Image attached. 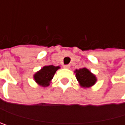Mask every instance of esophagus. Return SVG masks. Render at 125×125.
I'll return each instance as SVG.
<instances>
[{"label": "esophagus", "mask_w": 125, "mask_h": 125, "mask_svg": "<svg viewBox=\"0 0 125 125\" xmlns=\"http://www.w3.org/2000/svg\"><path fill=\"white\" fill-rule=\"evenodd\" d=\"M63 68L68 69V68H70V65H63Z\"/></svg>", "instance_id": "34e87169"}]
</instances>
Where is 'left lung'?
I'll list each match as a JSON object with an SVG mask.
<instances>
[{"label":"left lung","mask_w":125,"mask_h":125,"mask_svg":"<svg viewBox=\"0 0 125 125\" xmlns=\"http://www.w3.org/2000/svg\"><path fill=\"white\" fill-rule=\"evenodd\" d=\"M76 74V78L79 82L80 86L84 88H89L94 85L96 81V77L91 73V72L87 69L86 68H80V69H76L74 71Z\"/></svg>","instance_id":"8db88e82"}]
</instances>
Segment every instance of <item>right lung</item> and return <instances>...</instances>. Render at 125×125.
I'll return each mask as SVG.
<instances>
[{
  "label": "right lung",
  "instance_id": "add662e5",
  "mask_svg": "<svg viewBox=\"0 0 125 125\" xmlns=\"http://www.w3.org/2000/svg\"><path fill=\"white\" fill-rule=\"evenodd\" d=\"M60 68V66H54L52 65L44 66L33 75L36 83L43 87L48 86L54 76V74Z\"/></svg>",
  "mask_w": 125,
  "mask_h": 125
}]
</instances>
